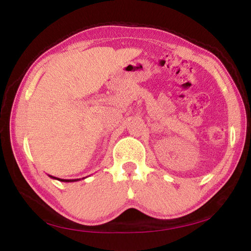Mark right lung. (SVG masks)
Masks as SVG:
<instances>
[{
  "label": "right lung",
  "instance_id": "obj_1",
  "mask_svg": "<svg viewBox=\"0 0 251 251\" xmlns=\"http://www.w3.org/2000/svg\"><path fill=\"white\" fill-rule=\"evenodd\" d=\"M50 178H54V179H57V180H61V181H64V182H71V181H76L78 179H59V178H56V177H53V176H50Z\"/></svg>",
  "mask_w": 251,
  "mask_h": 251
}]
</instances>
